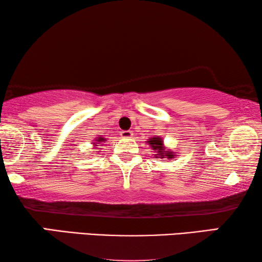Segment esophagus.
<instances>
[{
  "instance_id": "1",
  "label": "esophagus",
  "mask_w": 262,
  "mask_h": 262,
  "mask_svg": "<svg viewBox=\"0 0 262 262\" xmlns=\"http://www.w3.org/2000/svg\"><path fill=\"white\" fill-rule=\"evenodd\" d=\"M133 132H130V130H123V132H121V136L123 139H130V138H133Z\"/></svg>"
}]
</instances>
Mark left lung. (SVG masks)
<instances>
[{
	"label": "left lung",
	"instance_id": "8db88e82",
	"mask_svg": "<svg viewBox=\"0 0 262 262\" xmlns=\"http://www.w3.org/2000/svg\"><path fill=\"white\" fill-rule=\"evenodd\" d=\"M147 143L150 144L152 150H155L157 152L156 157H160V159H164V157H167V159H172V157L175 156V154L173 152L165 150L163 140H162L161 138L154 136V138H150L147 141Z\"/></svg>",
	"mask_w": 262,
	"mask_h": 262
}]
</instances>
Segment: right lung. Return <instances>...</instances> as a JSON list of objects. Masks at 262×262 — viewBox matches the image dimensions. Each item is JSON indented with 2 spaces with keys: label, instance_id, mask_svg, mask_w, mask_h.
Here are the masks:
<instances>
[{
  "label": "right lung",
  "instance_id": "obj_1",
  "mask_svg": "<svg viewBox=\"0 0 262 262\" xmlns=\"http://www.w3.org/2000/svg\"><path fill=\"white\" fill-rule=\"evenodd\" d=\"M101 141H105V138H102V136H98L97 140H95L94 142H93V147H97V146H99V144H100Z\"/></svg>",
  "mask_w": 262,
  "mask_h": 262
}]
</instances>
